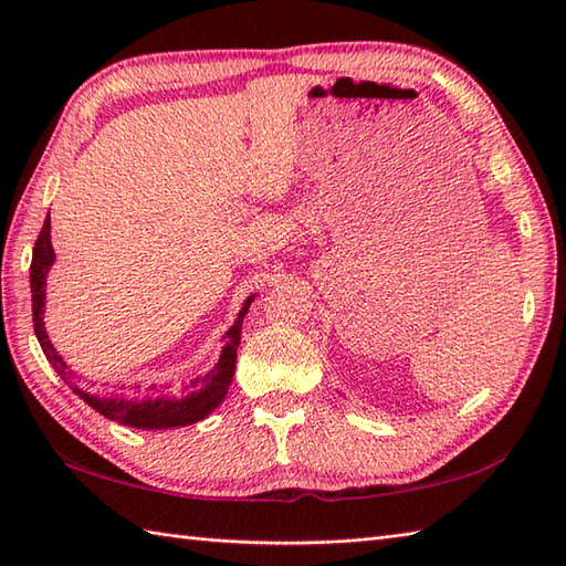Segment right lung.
<instances>
[{
	"instance_id": "right-lung-1",
	"label": "right lung",
	"mask_w": 566,
	"mask_h": 566,
	"mask_svg": "<svg viewBox=\"0 0 566 566\" xmlns=\"http://www.w3.org/2000/svg\"><path fill=\"white\" fill-rule=\"evenodd\" d=\"M55 260V252L51 245V216L43 221V228L39 238H35L33 245V260H31V306H33V331L35 338H39L43 355L53 369L63 377L70 389L75 391L84 403H90L94 411H99L104 418L116 420L122 426L130 428H143V430H163V428H179V426H191L197 420L207 418L216 406H221L226 399L228 387H231L233 375H235V357H238V345H240V328H243V318L252 304L250 296L248 302L240 308L235 323L228 333L223 335L226 345L221 350L219 363L213 365L211 371L203 377L191 379L182 391H158V389H146V391H134V394H94L77 387L75 377H72L70 367L63 363V357L55 353V347L48 340V333L43 326V306H45V274L51 270Z\"/></svg>"
}]
</instances>
